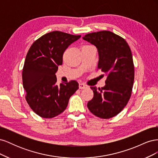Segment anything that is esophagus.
<instances>
[{
  "label": "esophagus",
  "instance_id": "1",
  "mask_svg": "<svg viewBox=\"0 0 158 158\" xmlns=\"http://www.w3.org/2000/svg\"><path fill=\"white\" fill-rule=\"evenodd\" d=\"M88 88V85H85L84 84H82V83H80L79 84V88L80 89H85Z\"/></svg>",
  "mask_w": 158,
  "mask_h": 158
}]
</instances>
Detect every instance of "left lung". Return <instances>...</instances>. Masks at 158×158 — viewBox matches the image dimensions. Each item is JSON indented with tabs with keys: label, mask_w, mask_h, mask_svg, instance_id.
<instances>
[{
	"label": "left lung",
	"mask_w": 158,
	"mask_h": 158,
	"mask_svg": "<svg viewBox=\"0 0 158 158\" xmlns=\"http://www.w3.org/2000/svg\"><path fill=\"white\" fill-rule=\"evenodd\" d=\"M83 40L96 47L98 69L107 76L104 87H90L94 98L87 106L98 117H113L126 106L131 95L135 79L131 50L123 38L109 31L88 33Z\"/></svg>",
	"instance_id": "8db88e82"
}]
</instances>
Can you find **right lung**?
<instances>
[{
	"mask_svg": "<svg viewBox=\"0 0 158 158\" xmlns=\"http://www.w3.org/2000/svg\"><path fill=\"white\" fill-rule=\"evenodd\" d=\"M80 37L51 31L37 40L27 52L22 70L26 99L33 111L43 118H52L63 113L78 88L75 80L57 85L55 74L63 64L65 50Z\"/></svg>",
	"mask_w": 158,
	"mask_h": 158,
	"instance_id": "1",
	"label": "right lung"
}]
</instances>
